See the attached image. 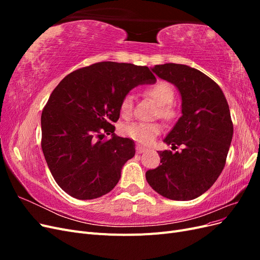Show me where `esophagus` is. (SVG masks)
I'll use <instances>...</instances> for the list:
<instances>
[{"instance_id": "1", "label": "esophagus", "mask_w": 260, "mask_h": 260, "mask_svg": "<svg viewBox=\"0 0 260 260\" xmlns=\"http://www.w3.org/2000/svg\"><path fill=\"white\" fill-rule=\"evenodd\" d=\"M136 149H137V153H138V154H142V153L146 152V148H144V147H142V146H140V145H137Z\"/></svg>"}]
</instances>
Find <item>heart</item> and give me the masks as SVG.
I'll list each match as a JSON object with an SVG mask.
<instances>
[{"mask_svg": "<svg viewBox=\"0 0 260 260\" xmlns=\"http://www.w3.org/2000/svg\"><path fill=\"white\" fill-rule=\"evenodd\" d=\"M144 95L152 99L158 105V115L164 120L171 121L176 118V111L171 103L175 100V92L166 82H157L149 85L143 91ZM132 111V96L130 94L124 95L120 103V112L123 116H128ZM124 136L137 141L141 144H149L161 132L159 123L131 122L122 127Z\"/></svg>", "mask_w": 260, "mask_h": 260, "instance_id": "obj_1", "label": "heart"}]
</instances>
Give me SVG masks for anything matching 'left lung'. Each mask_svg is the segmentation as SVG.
I'll list each match as a JSON object with an SVG mask.
<instances>
[{"label": "left lung", "mask_w": 260, "mask_h": 260, "mask_svg": "<svg viewBox=\"0 0 260 260\" xmlns=\"http://www.w3.org/2000/svg\"><path fill=\"white\" fill-rule=\"evenodd\" d=\"M152 70L174 83L182 98V116L164 142L183 148L160 151L161 165L145 177L164 198L194 200L216 182L225 165L233 136L229 105L220 86L198 69L168 62Z\"/></svg>", "instance_id": "obj_1"}]
</instances>
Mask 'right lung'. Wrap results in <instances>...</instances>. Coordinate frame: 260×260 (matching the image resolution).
Wrapping results in <instances>:
<instances>
[{"mask_svg": "<svg viewBox=\"0 0 260 260\" xmlns=\"http://www.w3.org/2000/svg\"><path fill=\"white\" fill-rule=\"evenodd\" d=\"M146 66L101 61L67 75L41 116V147L62 191L78 200L111 192L121 168L136 154L135 142L115 136L120 103L141 83H155ZM106 133L112 139L103 140Z\"/></svg>", "mask_w": 260, "mask_h": 260, "instance_id": "right-lung-1", "label": "right lung"}]
</instances>
